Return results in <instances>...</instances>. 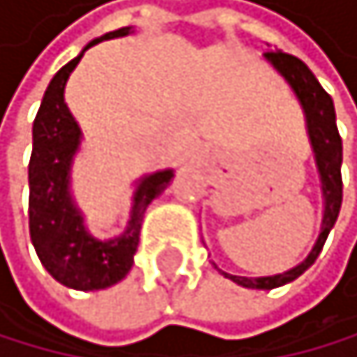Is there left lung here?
<instances>
[{
	"label": "left lung",
	"instance_id": "8db88e82",
	"mask_svg": "<svg viewBox=\"0 0 357 357\" xmlns=\"http://www.w3.org/2000/svg\"><path fill=\"white\" fill-rule=\"evenodd\" d=\"M264 57L268 60L277 71L282 73L284 80L291 84L293 93L297 96L304 116H306V129H308V140H311L313 154H315V165L319 172V183H322V197H324V214H322V230L319 237L313 245V250L308 252V257L297 264L295 268L271 275V277H239V275H225L234 284H239L243 288H259V291H271V288L284 286L288 282L297 280L304 271H308L315 264L317 255L322 252L324 241L328 237V232L337 221L340 206H342V138L337 134L335 125V107L331 96H328L322 84L317 82V77L311 73V69L297 60L295 55H288L282 51H268L264 53Z\"/></svg>",
	"mask_w": 357,
	"mask_h": 357
}]
</instances>
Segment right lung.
I'll list each match as a JSON object with an SVG mask.
<instances>
[{
  "label": "right lung",
  "mask_w": 357,
  "mask_h": 357,
  "mask_svg": "<svg viewBox=\"0 0 357 357\" xmlns=\"http://www.w3.org/2000/svg\"><path fill=\"white\" fill-rule=\"evenodd\" d=\"M132 26L105 33L89 42L53 75L33 123V154L29 163V230L40 261L53 280L75 291H100L132 271L145 210L163 192L174 169H160L138 181L132 219L120 237L100 241L84 228L82 212L71 197V165L80 149L82 132L64 102V86L84 51L105 40L125 38Z\"/></svg>",
  "instance_id": "right-lung-1"
}]
</instances>
